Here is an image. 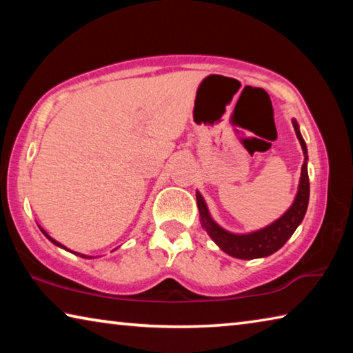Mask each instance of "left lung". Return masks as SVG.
<instances>
[{
    "label": "left lung",
    "instance_id": "obj_1",
    "mask_svg": "<svg viewBox=\"0 0 353 353\" xmlns=\"http://www.w3.org/2000/svg\"><path fill=\"white\" fill-rule=\"evenodd\" d=\"M292 126H294L297 139L301 141L303 157L305 159H303L301 181H299V188L294 202H292V205L288 210H286L279 219L274 221L272 224L263 227L260 230L250 232V234H232V232H227L223 227L214 223L213 218L210 216V212H208L204 198H202L199 191H196V201H198L202 227H204L207 234L210 235L212 240L218 244L221 250L235 256V259L252 260L277 252V250L290 240L291 235L294 234V230L297 229V225L302 223L303 216H305L310 199V181L307 170L308 152L296 119H292Z\"/></svg>",
    "mask_w": 353,
    "mask_h": 353
}]
</instances>
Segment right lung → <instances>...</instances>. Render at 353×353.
I'll list each match as a JSON object with an SVG mask.
<instances>
[{
    "instance_id": "1",
    "label": "right lung",
    "mask_w": 353,
    "mask_h": 353,
    "mask_svg": "<svg viewBox=\"0 0 353 353\" xmlns=\"http://www.w3.org/2000/svg\"><path fill=\"white\" fill-rule=\"evenodd\" d=\"M40 230H41V232H43V235H45V236L48 238V240H50V241H51L52 244H56V246H59V248H62V249H65V250H70V249H67V248H65V246H63V244H61V243H59V241H56V240H54V238H51L50 235H48V234H46V232H45L43 229H41V227H40ZM70 252H73V250H70ZM73 254H76V255H79V256H82V259H93V256H88V255H82V254H79V252H73Z\"/></svg>"
}]
</instances>
